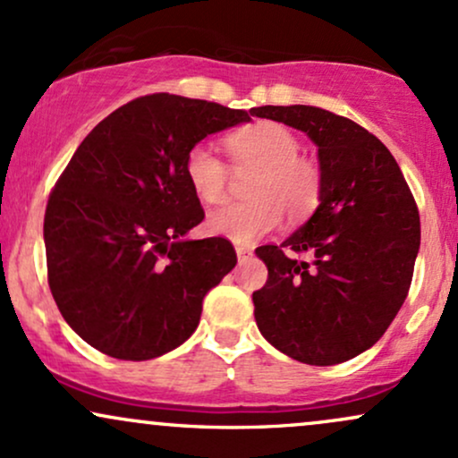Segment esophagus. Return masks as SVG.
<instances>
[{
	"label": "esophagus",
	"instance_id": "1",
	"mask_svg": "<svg viewBox=\"0 0 458 458\" xmlns=\"http://www.w3.org/2000/svg\"><path fill=\"white\" fill-rule=\"evenodd\" d=\"M251 256H254V250H251V247H245V245H236V259H239V262H245V260H250Z\"/></svg>",
	"mask_w": 458,
	"mask_h": 458
}]
</instances>
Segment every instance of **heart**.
I'll return each instance as SVG.
<instances>
[{
	"label": "heart",
	"mask_w": 458,
	"mask_h": 458,
	"mask_svg": "<svg viewBox=\"0 0 458 458\" xmlns=\"http://www.w3.org/2000/svg\"><path fill=\"white\" fill-rule=\"evenodd\" d=\"M225 148L236 174H256L247 189L251 202L208 215L207 230L213 236L250 245L276 230L282 213L291 222H301L317 211L323 176L317 163L299 155V140L291 129L271 120L250 124L228 135ZM185 178L199 202L222 204L228 198L230 170L207 144L189 148Z\"/></svg>",
	"instance_id": "obj_1"
}]
</instances>
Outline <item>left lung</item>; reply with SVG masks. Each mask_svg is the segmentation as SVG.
Returning <instances> with one entry per match:
<instances>
[{"label":"left lung","mask_w":458,"mask_h":458,"mask_svg":"<svg viewBox=\"0 0 458 458\" xmlns=\"http://www.w3.org/2000/svg\"><path fill=\"white\" fill-rule=\"evenodd\" d=\"M254 115L303 131L318 148L323 196L282 245L256 250L269 280L256 291L260 334L284 355L334 366L364 353L404 303L420 250V215L392 152L353 120L310 105ZM310 254V261L294 251Z\"/></svg>","instance_id":"1"}]
</instances>
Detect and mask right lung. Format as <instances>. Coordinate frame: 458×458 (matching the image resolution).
I'll return each instance as SVG.
<instances>
[{
    "label": "right lung",
    "mask_w": 458,
    "mask_h": 458,
    "mask_svg": "<svg viewBox=\"0 0 458 458\" xmlns=\"http://www.w3.org/2000/svg\"><path fill=\"white\" fill-rule=\"evenodd\" d=\"M250 112L148 94L98 123L55 182L45 213L49 288L79 338L115 360L170 353L193 334L204 295L236 265L204 219L185 157Z\"/></svg>",
    "instance_id": "add662e5"
}]
</instances>
